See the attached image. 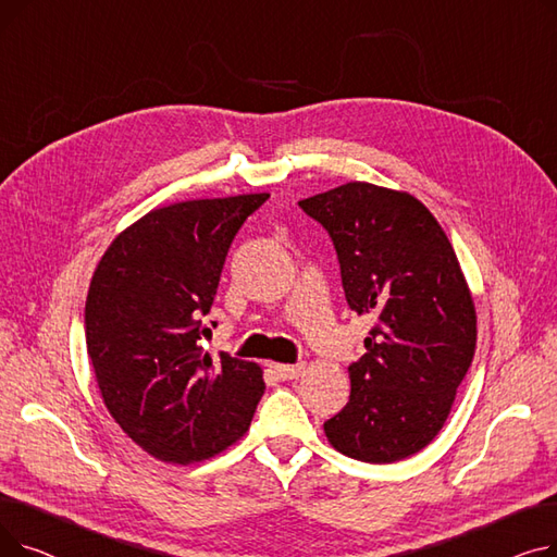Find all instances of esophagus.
<instances>
[{
    "instance_id": "1",
    "label": "esophagus",
    "mask_w": 557,
    "mask_h": 557,
    "mask_svg": "<svg viewBox=\"0 0 557 557\" xmlns=\"http://www.w3.org/2000/svg\"><path fill=\"white\" fill-rule=\"evenodd\" d=\"M275 376L282 379V382H288V379H298L302 372H305V363H298V366H286V363H273L271 366Z\"/></svg>"
}]
</instances>
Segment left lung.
Instances as JSON below:
<instances>
[{"mask_svg": "<svg viewBox=\"0 0 557 557\" xmlns=\"http://www.w3.org/2000/svg\"><path fill=\"white\" fill-rule=\"evenodd\" d=\"M300 208L330 232L349 309L376 320L327 441L363 462L404 460L441 433L474 359L472 290L445 230L408 191L352 181Z\"/></svg>", "mask_w": 557, "mask_h": 557, "instance_id": "1", "label": "left lung"}]
</instances>
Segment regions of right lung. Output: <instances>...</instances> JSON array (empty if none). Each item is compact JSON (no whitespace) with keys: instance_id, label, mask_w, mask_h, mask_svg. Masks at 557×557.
Wrapping results in <instances>:
<instances>
[{"instance_id":"obj_1","label":"right lung","mask_w":557,"mask_h":557,"mask_svg":"<svg viewBox=\"0 0 557 557\" xmlns=\"http://www.w3.org/2000/svg\"><path fill=\"white\" fill-rule=\"evenodd\" d=\"M269 194L198 198L151 210L122 230L92 275L85 343L112 420L171 465L208 460L250 426L263 372L227 352L202 355V315L225 255Z\"/></svg>"}]
</instances>
